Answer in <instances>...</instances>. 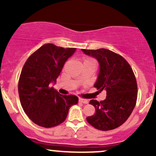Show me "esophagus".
<instances>
[{
	"label": "esophagus",
	"mask_w": 156,
	"mask_h": 156,
	"mask_svg": "<svg viewBox=\"0 0 156 156\" xmlns=\"http://www.w3.org/2000/svg\"><path fill=\"white\" fill-rule=\"evenodd\" d=\"M79 102L80 103H84V104H87L88 103H89V101H88L87 100H86V99H83V98H79Z\"/></svg>",
	"instance_id": "esophagus-1"
}]
</instances>
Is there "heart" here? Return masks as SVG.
<instances>
[{
  "mask_svg": "<svg viewBox=\"0 0 156 156\" xmlns=\"http://www.w3.org/2000/svg\"><path fill=\"white\" fill-rule=\"evenodd\" d=\"M87 63H95V60L93 58L90 57H84L83 59V64H87Z\"/></svg>",
  "mask_w": 156,
  "mask_h": 156,
  "instance_id": "1",
  "label": "heart"
}]
</instances>
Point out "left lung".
Returning <instances> with one entry per match:
<instances>
[{"label":"left lung","mask_w":156,"mask_h":156,"mask_svg":"<svg viewBox=\"0 0 156 156\" xmlns=\"http://www.w3.org/2000/svg\"><path fill=\"white\" fill-rule=\"evenodd\" d=\"M85 54L98 60L100 73L94 87L106 91V98L98 102L91 100L95 107L94 115L87 117L88 123L100 130H110L125 123L136 106L137 84L130 64L121 55L107 49H82Z\"/></svg>","instance_id":"8db88e82"}]
</instances>
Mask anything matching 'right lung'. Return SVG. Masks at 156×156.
<instances>
[{"label":"right lung","instance_id":"obj_1","mask_svg":"<svg viewBox=\"0 0 156 156\" xmlns=\"http://www.w3.org/2000/svg\"><path fill=\"white\" fill-rule=\"evenodd\" d=\"M75 50L46 44L24 64L18 84L20 103L28 117L39 126L49 128L60 125L66 119L70 106L78 103L76 96L61 95L50 87Z\"/></svg>","mask_w":156,"mask_h":156}]
</instances>
